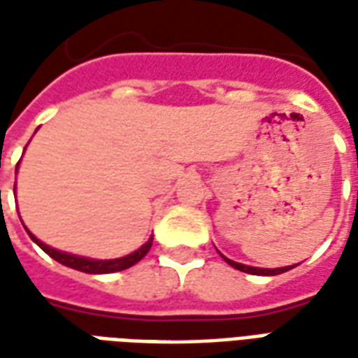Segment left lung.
<instances>
[{
	"mask_svg": "<svg viewBox=\"0 0 358 358\" xmlns=\"http://www.w3.org/2000/svg\"><path fill=\"white\" fill-rule=\"evenodd\" d=\"M220 257L224 259L226 263L234 266L236 270H241V272H248V274H255V276H276V274H282V272H287V270H292L293 266H282V268H259V266H249V264H241L236 263L232 259H228L220 253Z\"/></svg>",
	"mask_w": 358,
	"mask_h": 358,
	"instance_id": "left-lung-1",
	"label": "left lung"
}]
</instances>
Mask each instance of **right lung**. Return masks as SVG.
<instances>
[{
	"mask_svg": "<svg viewBox=\"0 0 358 358\" xmlns=\"http://www.w3.org/2000/svg\"><path fill=\"white\" fill-rule=\"evenodd\" d=\"M17 169H19V164H17ZM24 228H27V226H24ZM27 232L28 236H30V240L34 241L38 248H42L43 251L51 257V259H55L57 263L65 264V266H69V268L80 270V272H86V274H109V272H120V270L130 268V266H134L136 263H140L141 259L149 253L151 245H153V238H149V240L145 241L140 249L132 251L130 255L118 257V259H90V257L73 255V253H65V251H59V249L55 248H50V245H45L43 241L38 240V238H36L34 234L30 232L28 228H27Z\"/></svg>",
	"mask_w": 358,
	"mask_h": 358,
	"instance_id": "right-lung-1",
	"label": "right lung"
}]
</instances>
